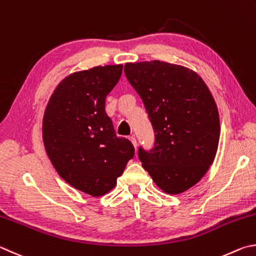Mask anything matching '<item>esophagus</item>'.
Segmentation results:
<instances>
[{
    "mask_svg": "<svg viewBox=\"0 0 256 256\" xmlns=\"http://www.w3.org/2000/svg\"><path fill=\"white\" fill-rule=\"evenodd\" d=\"M129 140L132 142V145H134V147H135V148H136V147H137V142H136V138L134 137V136H132V137H129Z\"/></svg>",
    "mask_w": 256,
    "mask_h": 256,
    "instance_id": "1",
    "label": "esophagus"
}]
</instances>
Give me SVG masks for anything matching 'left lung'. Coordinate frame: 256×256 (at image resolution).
Instances as JSON below:
<instances>
[{
    "instance_id": "obj_1",
    "label": "left lung",
    "mask_w": 256,
    "mask_h": 256,
    "mask_svg": "<svg viewBox=\"0 0 256 256\" xmlns=\"http://www.w3.org/2000/svg\"><path fill=\"white\" fill-rule=\"evenodd\" d=\"M124 70L155 132L154 148L138 152L142 168L165 194H181L204 176L216 158V101L200 75L186 66L150 60L126 62Z\"/></svg>"
}]
</instances>
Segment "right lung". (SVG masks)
Returning a JSON list of instances; mask_svg holds the SVG:
<instances>
[{
	"label": "right lung",
	"instance_id": "1",
	"mask_svg": "<svg viewBox=\"0 0 256 256\" xmlns=\"http://www.w3.org/2000/svg\"><path fill=\"white\" fill-rule=\"evenodd\" d=\"M122 73V65L74 72L54 90L42 119V140L62 180L92 196L111 191L135 150L116 137L104 110L106 98Z\"/></svg>",
	"mask_w": 256,
	"mask_h": 256
}]
</instances>
